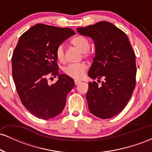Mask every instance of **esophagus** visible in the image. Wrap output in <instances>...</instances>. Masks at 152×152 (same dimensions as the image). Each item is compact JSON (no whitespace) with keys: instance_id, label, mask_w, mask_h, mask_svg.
Segmentation results:
<instances>
[{"instance_id":"esophagus-1","label":"esophagus","mask_w":152,"mask_h":152,"mask_svg":"<svg viewBox=\"0 0 152 152\" xmlns=\"http://www.w3.org/2000/svg\"><path fill=\"white\" fill-rule=\"evenodd\" d=\"M74 81H75V84H76V85H78V84H79L80 83H81V80L76 79V80H74Z\"/></svg>"}]
</instances>
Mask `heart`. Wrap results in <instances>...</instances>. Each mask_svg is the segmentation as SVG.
<instances>
[{
    "mask_svg": "<svg viewBox=\"0 0 152 152\" xmlns=\"http://www.w3.org/2000/svg\"><path fill=\"white\" fill-rule=\"evenodd\" d=\"M71 44L78 48L81 53H83V56L88 58L91 54L88 52L90 48V43L86 38L83 36H78L72 38L71 41ZM56 56L58 61L61 63L65 61V50L63 45H59L56 50ZM86 69V65L84 63H78V64H71L64 68V71L67 76L74 78H81L84 74Z\"/></svg>",
    "mask_w": 152,
    "mask_h": 152,
    "instance_id": "1",
    "label": "heart"
}]
</instances>
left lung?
Segmentation results:
<instances>
[{"instance_id": "obj_1", "label": "left lung", "mask_w": 152, "mask_h": 152, "mask_svg": "<svg viewBox=\"0 0 152 152\" xmlns=\"http://www.w3.org/2000/svg\"><path fill=\"white\" fill-rule=\"evenodd\" d=\"M78 34L94 40L96 53L88 75L104 81L88 83V109L100 118H110L125 108L136 86V56L126 34L114 24L100 21L78 28Z\"/></svg>"}]
</instances>
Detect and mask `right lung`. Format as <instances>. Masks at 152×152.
<instances>
[{"label": "right lung", "instance_id": "right-lung-1", "mask_svg": "<svg viewBox=\"0 0 152 152\" xmlns=\"http://www.w3.org/2000/svg\"><path fill=\"white\" fill-rule=\"evenodd\" d=\"M74 34L68 28L37 24L21 35L15 48L11 61L15 88L23 105L38 118L47 120L61 113L75 86L72 78L58 74L56 56L57 47ZM50 75H58L59 80L49 85L47 78Z\"/></svg>", "mask_w": 152, "mask_h": 152}]
</instances>
